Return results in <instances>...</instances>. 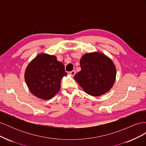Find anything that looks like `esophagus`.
<instances>
[{
	"mask_svg": "<svg viewBox=\"0 0 146 146\" xmlns=\"http://www.w3.org/2000/svg\"><path fill=\"white\" fill-rule=\"evenodd\" d=\"M69 74L72 77H74L75 76V74H76V71L75 70H72V71H70L69 72Z\"/></svg>",
	"mask_w": 146,
	"mask_h": 146,
	"instance_id": "obj_1",
	"label": "esophagus"
}]
</instances>
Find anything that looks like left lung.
<instances>
[{
    "label": "left lung",
    "mask_w": 146,
    "mask_h": 146,
    "mask_svg": "<svg viewBox=\"0 0 146 146\" xmlns=\"http://www.w3.org/2000/svg\"><path fill=\"white\" fill-rule=\"evenodd\" d=\"M81 70L74 78L87 94L100 96L109 91L116 80L113 61L101 52L84 54L80 58Z\"/></svg>",
    "instance_id": "1"
}]
</instances>
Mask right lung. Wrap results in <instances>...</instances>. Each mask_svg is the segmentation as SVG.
Segmentation results:
<instances>
[{"label":"right lung","mask_w":146,"mask_h":146,"mask_svg":"<svg viewBox=\"0 0 146 146\" xmlns=\"http://www.w3.org/2000/svg\"><path fill=\"white\" fill-rule=\"evenodd\" d=\"M66 76L64 64L55 55L41 53L27 65L24 78L30 91L38 98L46 100L60 91L61 78Z\"/></svg>","instance_id":"obj_1"}]
</instances>
